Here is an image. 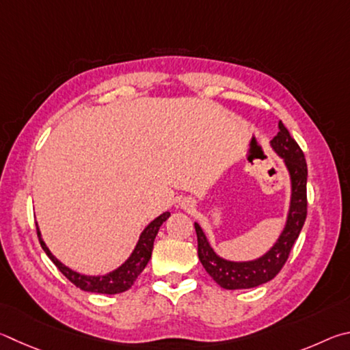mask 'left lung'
I'll list each match as a JSON object with an SVG mask.
<instances>
[{
  "label": "left lung",
  "mask_w": 350,
  "mask_h": 350,
  "mask_svg": "<svg viewBox=\"0 0 350 350\" xmlns=\"http://www.w3.org/2000/svg\"><path fill=\"white\" fill-rule=\"evenodd\" d=\"M280 132L271 141L273 152L284 159V164L289 170L291 176V206L287 212L286 226L277 243L260 256L252 261H229L217 255L211 247L203 229L198 223H195V232L198 238V258L206 272L223 287V289H250L267 283L277 277V273L283 269L284 262L289 258V254L295 244L299 232L308 215V195H306V185H308V164L303 150L299 149L297 141L291 137V133L284 127L283 122H278Z\"/></svg>",
  "instance_id": "1"
}]
</instances>
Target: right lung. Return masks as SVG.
Segmentation results:
<instances>
[{
	"instance_id": "add662e5",
	"label": "right lung",
	"mask_w": 350,
	"mask_h": 350,
	"mask_svg": "<svg viewBox=\"0 0 350 350\" xmlns=\"http://www.w3.org/2000/svg\"><path fill=\"white\" fill-rule=\"evenodd\" d=\"M170 217V212H164L161 215L157 217L152 223L147 224V228L141 232L139 240L135 246L133 252L131 256L122 262L120 267H116L115 271L109 272L106 275H83L75 271H72L70 267L64 266L57 256H53L51 250L46 246V243L42 241L40 228L36 226V234H38L40 244L44 252L47 254L49 258L53 261V265L59 269V272L70 281V283L79 287L81 291L85 292H95V293H106V295H113V293H121L131 289L135 280L138 278V275L144 271V267L149 262L152 256L153 241L158 234L161 224Z\"/></svg>"
}]
</instances>
